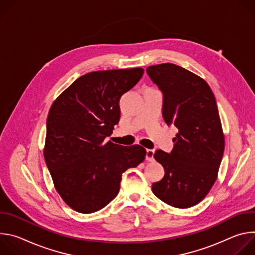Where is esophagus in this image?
Instances as JSON below:
<instances>
[{"mask_svg": "<svg viewBox=\"0 0 255 255\" xmlns=\"http://www.w3.org/2000/svg\"><path fill=\"white\" fill-rule=\"evenodd\" d=\"M153 155H154V150L152 149H147L146 150V160L147 161H153Z\"/></svg>", "mask_w": 255, "mask_h": 255, "instance_id": "esophagus-1", "label": "esophagus"}]
</instances>
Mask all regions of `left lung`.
Listing matches in <instances>:
<instances>
[{"mask_svg":"<svg viewBox=\"0 0 255 255\" xmlns=\"http://www.w3.org/2000/svg\"><path fill=\"white\" fill-rule=\"evenodd\" d=\"M146 72L162 93L164 122L178 129L172 150L157 149L153 155L165 173L152 192L167 205L190 208L210 192L224 153L216 99L203 79L184 67L161 63L148 66Z\"/></svg>","mask_w":255,"mask_h":255,"instance_id":"8db88e82","label":"left lung"}]
</instances>
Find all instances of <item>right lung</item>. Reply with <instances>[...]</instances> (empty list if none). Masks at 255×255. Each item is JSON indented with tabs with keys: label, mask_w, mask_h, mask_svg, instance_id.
Instances as JSON below:
<instances>
[{
	"label": "right lung",
	"mask_w": 255,
	"mask_h": 255,
	"mask_svg": "<svg viewBox=\"0 0 255 255\" xmlns=\"http://www.w3.org/2000/svg\"><path fill=\"white\" fill-rule=\"evenodd\" d=\"M143 72L140 67L89 72L50 108L45 162L55 190L77 212L90 214L107 206L119 193L123 172L145 159L140 145L105 141L120 120V98Z\"/></svg>",
	"instance_id": "add662e5"
}]
</instances>
